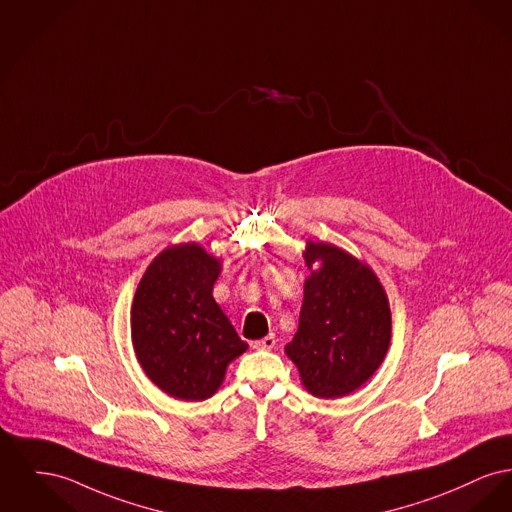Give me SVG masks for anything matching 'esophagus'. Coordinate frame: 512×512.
<instances>
[{
  "mask_svg": "<svg viewBox=\"0 0 512 512\" xmlns=\"http://www.w3.org/2000/svg\"><path fill=\"white\" fill-rule=\"evenodd\" d=\"M274 344H276V336L269 334V336H265V338H261V340H255V342H253V348H255V350H272Z\"/></svg>",
  "mask_w": 512,
  "mask_h": 512,
  "instance_id": "1",
  "label": "esophagus"
}]
</instances>
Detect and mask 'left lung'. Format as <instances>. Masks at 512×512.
<instances>
[{
    "mask_svg": "<svg viewBox=\"0 0 512 512\" xmlns=\"http://www.w3.org/2000/svg\"><path fill=\"white\" fill-rule=\"evenodd\" d=\"M305 263H321L305 280L300 327L286 354L317 398L360 389L391 344V309L373 271L331 243L307 241Z\"/></svg>",
    "mask_w": 512,
    "mask_h": 512,
    "instance_id": "1",
    "label": "left lung"
}]
</instances>
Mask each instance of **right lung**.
I'll return each instance as SVG.
<instances>
[{
  "label": "right lung",
  "instance_id": "obj_1",
  "mask_svg": "<svg viewBox=\"0 0 512 512\" xmlns=\"http://www.w3.org/2000/svg\"><path fill=\"white\" fill-rule=\"evenodd\" d=\"M220 263L197 243L164 249L131 305V340L152 383L180 400H207L247 350L212 298Z\"/></svg>",
  "mask_w": 512,
  "mask_h": 512
}]
</instances>
